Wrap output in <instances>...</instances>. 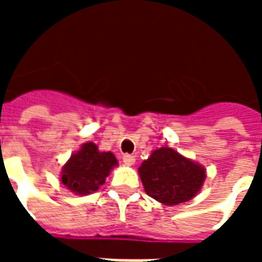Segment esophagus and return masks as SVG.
<instances>
[{
    "instance_id": "obj_1",
    "label": "esophagus",
    "mask_w": 262,
    "mask_h": 262,
    "mask_svg": "<svg viewBox=\"0 0 262 262\" xmlns=\"http://www.w3.org/2000/svg\"><path fill=\"white\" fill-rule=\"evenodd\" d=\"M135 161H136L135 156H132V154H123V163H125V164L133 165L135 164Z\"/></svg>"
}]
</instances>
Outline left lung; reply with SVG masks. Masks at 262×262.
Returning <instances> with one entry per match:
<instances>
[{"mask_svg":"<svg viewBox=\"0 0 262 262\" xmlns=\"http://www.w3.org/2000/svg\"><path fill=\"white\" fill-rule=\"evenodd\" d=\"M139 174L146 193L164 205H178L192 199L206 177L202 165L170 147L153 151L139 167Z\"/></svg>","mask_w":262,"mask_h":262,"instance_id":"left-lung-1","label":"left lung"}]
</instances>
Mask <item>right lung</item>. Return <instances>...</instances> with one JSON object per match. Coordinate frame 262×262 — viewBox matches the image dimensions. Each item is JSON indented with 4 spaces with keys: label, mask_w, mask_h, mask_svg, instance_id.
Masks as SVG:
<instances>
[{
    "label": "right lung",
    "mask_w": 262,
    "mask_h": 262,
    "mask_svg": "<svg viewBox=\"0 0 262 262\" xmlns=\"http://www.w3.org/2000/svg\"><path fill=\"white\" fill-rule=\"evenodd\" d=\"M115 165H118V160L111 151H99L94 143H85L63 167L61 181L78 195L95 192Z\"/></svg>",
    "instance_id": "1"
}]
</instances>
